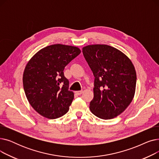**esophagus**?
<instances>
[{
	"label": "esophagus",
	"mask_w": 159,
	"mask_h": 159,
	"mask_svg": "<svg viewBox=\"0 0 159 159\" xmlns=\"http://www.w3.org/2000/svg\"><path fill=\"white\" fill-rule=\"evenodd\" d=\"M82 93V91H75V93H76L78 95H81Z\"/></svg>",
	"instance_id": "obj_1"
}]
</instances>
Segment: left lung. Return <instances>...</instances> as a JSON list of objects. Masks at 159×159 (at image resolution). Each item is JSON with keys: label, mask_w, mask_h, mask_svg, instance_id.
I'll return each mask as SVG.
<instances>
[{"label": "left lung", "mask_w": 159, "mask_h": 159, "mask_svg": "<svg viewBox=\"0 0 159 159\" xmlns=\"http://www.w3.org/2000/svg\"><path fill=\"white\" fill-rule=\"evenodd\" d=\"M82 53L95 77L94 97L89 109L102 119L121 114L135 95L137 75L129 58L110 46L89 45Z\"/></svg>", "instance_id": "left-lung-1"}]
</instances>
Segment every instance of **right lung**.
I'll return each mask as SVG.
<instances>
[{
    "instance_id": "right-lung-1",
    "label": "right lung",
    "mask_w": 159,
    "mask_h": 159,
    "mask_svg": "<svg viewBox=\"0 0 159 159\" xmlns=\"http://www.w3.org/2000/svg\"><path fill=\"white\" fill-rule=\"evenodd\" d=\"M80 52L77 47L53 44L40 49L27 64L23 74L24 92L40 115L55 119L68 111L74 93L69 90L64 70Z\"/></svg>"
}]
</instances>
